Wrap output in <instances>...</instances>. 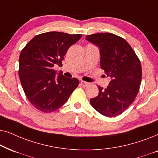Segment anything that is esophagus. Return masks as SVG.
Returning <instances> with one entry per match:
<instances>
[{
	"mask_svg": "<svg viewBox=\"0 0 158 158\" xmlns=\"http://www.w3.org/2000/svg\"><path fill=\"white\" fill-rule=\"evenodd\" d=\"M89 85V83L87 82V81H81V85L82 86V87H87V86Z\"/></svg>",
	"mask_w": 158,
	"mask_h": 158,
	"instance_id": "34e87169",
	"label": "esophagus"
}]
</instances>
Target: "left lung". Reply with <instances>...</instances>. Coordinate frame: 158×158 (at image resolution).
Listing matches in <instances>:
<instances>
[{
	"label": "left lung",
	"instance_id": "left-lung-1",
	"mask_svg": "<svg viewBox=\"0 0 158 158\" xmlns=\"http://www.w3.org/2000/svg\"><path fill=\"white\" fill-rule=\"evenodd\" d=\"M86 39L100 48V67L111 78L106 89L98 86V95L90 99V104L105 116L121 115L131 106L139 90L142 76L140 60L131 45L114 34H92Z\"/></svg>",
	"mask_w": 158,
	"mask_h": 158
}]
</instances>
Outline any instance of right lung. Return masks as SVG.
Returning <instances> with one entry per match:
<instances>
[{
  "instance_id": "add662e5",
  "label": "right lung",
  "mask_w": 158,
  "mask_h": 158,
  "mask_svg": "<svg viewBox=\"0 0 158 158\" xmlns=\"http://www.w3.org/2000/svg\"><path fill=\"white\" fill-rule=\"evenodd\" d=\"M81 35L49 31L34 37L19 56V76L27 98L37 110L44 113L64 106L79 81L65 77L60 71L56 77V64L62 66L67 50Z\"/></svg>"
}]
</instances>
